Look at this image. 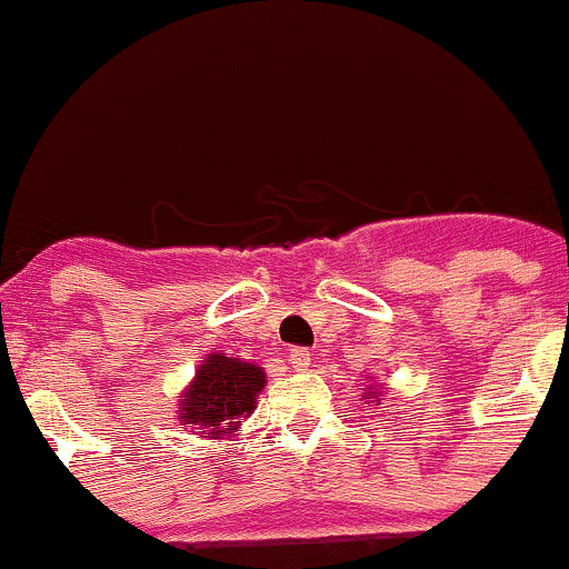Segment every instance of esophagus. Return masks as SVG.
Returning <instances> with one entry per match:
<instances>
[{"mask_svg":"<svg viewBox=\"0 0 569 569\" xmlns=\"http://www.w3.org/2000/svg\"><path fill=\"white\" fill-rule=\"evenodd\" d=\"M289 363L295 369H306L308 363H311V352H308V347H291V350H289Z\"/></svg>","mask_w":569,"mask_h":569,"instance_id":"34e87169","label":"esophagus"}]
</instances>
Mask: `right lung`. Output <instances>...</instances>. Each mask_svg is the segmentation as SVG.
<instances>
[{
  "mask_svg": "<svg viewBox=\"0 0 569 569\" xmlns=\"http://www.w3.org/2000/svg\"><path fill=\"white\" fill-rule=\"evenodd\" d=\"M263 383V369L256 363L228 358L224 352L208 356L191 389L186 391L180 419L183 425H197V433L208 437L236 431V419L252 411Z\"/></svg>",
  "mask_w": 569,
  "mask_h": 569,
  "instance_id": "1",
  "label": "right lung"
}]
</instances>
